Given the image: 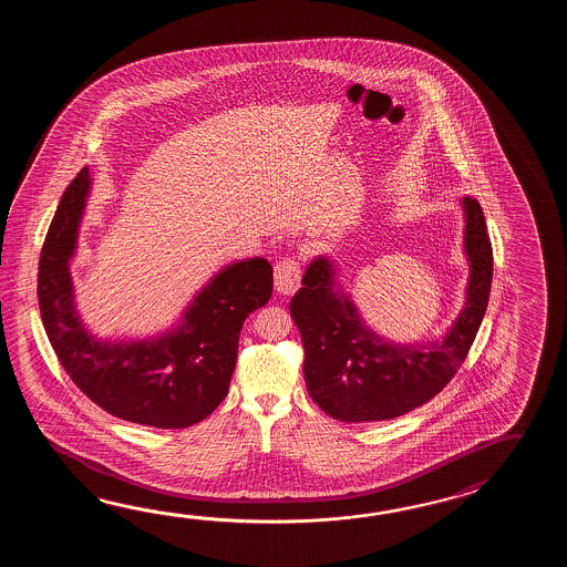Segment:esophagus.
Instances as JSON below:
<instances>
[{
    "mask_svg": "<svg viewBox=\"0 0 567 567\" xmlns=\"http://www.w3.org/2000/svg\"><path fill=\"white\" fill-rule=\"evenodd\" d=\"M274 278H276V289L279 293H293L300 288L301 269L296 257H284L276 264L274 269Z\"/></svg>",
    "mask_w": 567,
    "mask_h": 567,
    "instance_id": "34e87169",
    "label": "esophagus"
}]
</instances>
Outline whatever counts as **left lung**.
I'll use <instances>...</instances> for the list:
<instances>
[{"label": "left lung", "instance_id": "obj_1", "mask_svg": "<svg viewBox=\"0 0 567 567\" xmlns=\"http://www.w3.org/2000/svg\"><path fill=\"white\" fill-rule=\"evenodd\" d=\"M468 300L442 342L391 344L362 324L334 286L332 266L318 257L306 269L289 312L303 342L310 398L340 422H385L434 399L458 373L481 328L493 284V245L481 203L464 198Z\"/></svg>", "mask_w": 567, "mask_h": 567}]
</instances>
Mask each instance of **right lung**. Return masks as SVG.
I'll return each instance as SVG.
<instances>
[{"mask_svg":"<svg viewBox=\"0 0 567 567\" xmlns=\"http://www.w3.org/2000/svg\"><path fill=\"white\" fill-rule=\"evenodd\" d=\"M89 186L85 166L62 194L40 251L38 303L50 344L74 385L101 410L162 430L194 425L229 391L243 322L274 291L271 264L255 257L223 269L164 337L96 340L76 316L69 274Z\"/></svg>","mask_w":567,"mask_h":567,"instance_id":"add662e5","label":"right lung"}]
</instances>
